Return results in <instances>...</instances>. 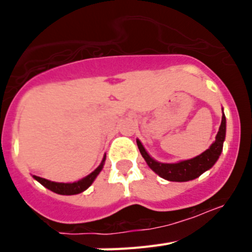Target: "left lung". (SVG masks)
Returning a JSON list of instances; mask_svg holds the SVG:
<instances>
[{"mask_svg": "<svg viewBox=\"0 0 252 252\" xmlns=\"http://www.w3.org/2000/svg\"><path fill=\"white\" fill-rule=\"evenodd\" d=\"M224 136H226V117H224L223 113L222 115L221 126H220L217 136H216L215 142L211 145V148L207 149L204 153L193 158V159L184 160V161L177 162V164H162V162L155 161L146 153L144 146L141 145V142L139 140L136 142L142 158L145 159L148 165L158 175H160V177L166 180H170V182H188V180H193L198 178L201 174H203L204 171L215 165V162L217 161V159L221 155Z\"/></svg>", "mask_w": 252, "mask_h": 252, "instance_id": "left-lung-1", "label": "left lung"}]
</instances>
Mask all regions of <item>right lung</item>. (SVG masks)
Masks as SVG:
<instances>
[{"label":"right lung","mask_w":252,"mask_h":252,"mask_svg":"<svg viewBox=\"0 0 252 252\" xmlns=\"http://www.w3.org/2000/svg\"><path fill=\"white\" fill-rule=\"evenodd\" d=\"M103 161H102L101 165L95 169L93 173H91L90 175H87V177L83 178L82 180H78V182H75V183H55V182H50V180H46L44 179V178L36 177V175H34V178L39 182L40 184H43L45 188L50 189L51 192L58 193V194H63V195L78 194V193H82L83 190H86V189L93 183V180L95 179V177L99 174V171H101L102 168H103Z\"/></svg>","instance_id":"obj_1"}]
</instances>
